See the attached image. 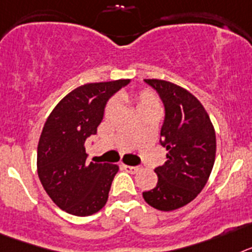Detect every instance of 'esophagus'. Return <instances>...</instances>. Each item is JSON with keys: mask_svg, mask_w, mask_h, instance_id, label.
<instances>
[{"mask_svg": "<svg viewBox=\"0 0 252 252\" xmlns=\"http://www.w3.org/2000/svg\"><path fill=\"white\" fill-rule=\"evenodd\" d=\"M123 168L126 171L130 172V174H135V172H138L141 170L139 166H128V165H123Z\"/></svg>", "mask_w": 252, "mask_h": 252, "instance_id": "esophagus-1", "label": "esophagus"}]
</instances>
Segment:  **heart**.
Returning <instances> with one entry per match:
<instances>
[{"label": "heart", "mask_w": 252, "mask_h": 252, "mask_svg": "<svg viewBox=\"0 0 252 252\" xmlns=\"http://www.w3.org/2000/svg\"><path fill=\"white\" fill-rule=\"evenodd\" d=\"M114 108H115V104L111 102L108 106V113H111ZM146 108H158V102H157L156 97H155L151 93H147V91H146V93H142L141 95L138 96V99L135 100V111Z\"/></svg>", "instance_id": "heart-1"}]
</instances>
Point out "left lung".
Wrapping results in <instances>:
<instances>
[{"label":"left lung","instance_id":"left-lung-1","mask_svg":"<svg viewBox=\"0 0 252 252\" xmlns=\"http://www.w3.org/2000/svg\"><path fill=\"white\" fill-rule=\"evenodd\" d=\"M165 108L159 143L168 151L167 161L155 168L158 176L144 200L158 211H175L202 191L216 158V133L209 115L195 96L163 80H144Z\"/></svg>","mask_w":252,"mask_h":252}]
</instances>
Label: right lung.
Wrapping results in <instances>:
<instances>
[{"mask_svg": "<svg viewBox=\"0 0 252 252\" xmlns=\"http://www.w3.org/2000/svg\"><path fill=\"white\" fill-rule=\"evenodd\" d=\"M130 80L86 84L64 96L50 113L38 144V175L61 209L86 217L108 202L115 163H86L85 142L97 133L111 96Z\"/></svg>", "mask_w": 252, "mask_h": 252, "instance_id": "obj_1", "label": "right lung"}]
</instances>
